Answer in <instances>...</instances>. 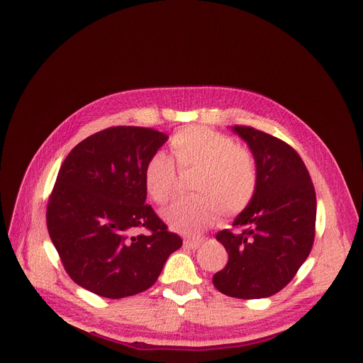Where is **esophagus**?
<instances>
[{"instance_id":"obj_1","label":"esophagus","mask_w":363,"mask_h":363,"mask_svg":"<svg viewBox=\"0 0 363 363\" xmlns=\"http://www.w3.org/2000/svg\"><path fill=\"white\" fill-rule=\"evenodd\" d=\"M203 244V239H186L184 240V247L191 248V250H196Z\"/></svg>"}]
</instances>
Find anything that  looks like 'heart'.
Instances as JSON below:
<instances>
[{"mask_svg": "<svg viewBox=\"0 0 363 363\" xmlns=\"http://www.w3.org/2000/svg\"><path fill=\"white\" fill-rule=\"evenodd\" d=\"M169 147L179 169L195 168L188 199L175 200L163 211L167 224L184 235H200L212 225L223 211L242 212L257 188V168L251 151L235 144V139L204 125H188L175 131ZM175 167L162 151L148 157L142 171L147 195L156 204L171 196Z\"/></svg>", "mask_w": 363, "mask_h": 363, "instance_id": "1", "label": "heart"}]
</instances>
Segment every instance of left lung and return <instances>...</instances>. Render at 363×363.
Returning <instances> with one entry per match:
<instances>
[{
    "instance_id": "obj_1",
    "label": "left lung",
    "mask_w": 363,
    "mask_h": 363,
    "mask_svg": "<svg viewBox=\"0 0 363 363\" xmlns=\"http://www.w3.org/2000/svg\"><path fill=\"white\" fill-rule=\"evenodd\" d=\"M232 128L255 156L257 188L233 223L240 232L216 235L228 262L213 284L233 298H267L286 286L312 250L315 189L304 162L286 142L252 127Z\"/></svg>"
}]
</instances>
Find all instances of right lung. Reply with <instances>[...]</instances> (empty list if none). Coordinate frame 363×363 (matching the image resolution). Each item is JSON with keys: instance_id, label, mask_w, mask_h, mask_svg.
Here are the masks:
<instances>
[{"instance_id": "1", "label": "right lung", "mask_w": 363, "mask_h": 363, "mask_svg": "<svg viewBox=\"0 0 363 363\" xmlns=\"http://www.w3.org/2000/svg\"><path fill=\"white\" fill-rule=\"evenodd\" d=\"M168 140L162 131L119 125L98 131L63 160L47 206L48 233L65 271L106 298L144 292L183 240L145 203L144 164ZM136 228L147 235L135 237Z\"/></svg>"}]
</instances>
